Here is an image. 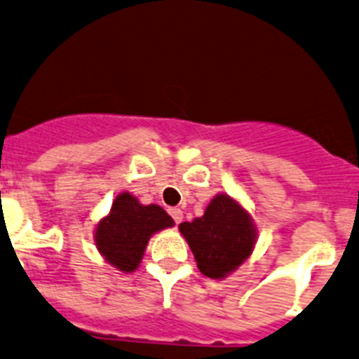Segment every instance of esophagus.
Masks as SVG:
<instances>
[{
  "mask_svg": "<svg viewBox=\"0 0 359 359\" xmlns=\"http://www.w3.org/2000/svg\"><path fill=\"white\" fill-rule=\"evenodd\" d=\"M168 212H170V215H172L173 221H175L177 224H179V222L182 221V210H180V208H177V207L168 208Z\"/></svg>",
  "mask_w": 359,
  "mask_h": 359,
  "instance_id": "obj_1",
  "label": "esophagus"
}]
</instances>
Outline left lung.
I'll return each instance as SVG.
<instances>
[{
	"mask_svg": "<svg viewBox=\"0 0 359 359\" xmlns=\"http://www.w3.org/2000/svg\"><path fill=\"white\" fill-rule=\"evenodd\" d=\"M179 228L200 272L210 279H222L236 270L252 252L256 242L250 215L226 194H217L210 201L203 217L182 222Z\"/></svg>",
	"mask_w": 359,
	"mask_h": 359,
	"instance_id": "left-lung-1",
	"label": "left lung"
}]
</instances>
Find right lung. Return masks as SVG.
I'll return each instance as SVG.
<instances>
[{"label": "right lung", "instance_id": "add662e5", "mask_svg": "<svg viewBox=\"0 0 359 359\" xmlns=\"http://www.w3.org/2000/svg\"><path fill=\"white\" fill-rule=\"evenodd\" d=\"M173 226V219L158 205H140L130 193L116 198L110 214L96 228V245L105 259L123 272L140 264L152 233Z\"/></svg>", "mask_w": 359, "mask_h": 359}]
</instances>
